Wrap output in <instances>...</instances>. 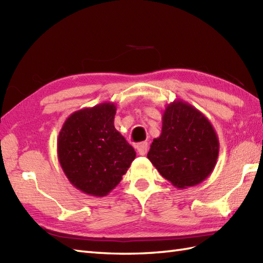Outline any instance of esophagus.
Listing matches in <instances>:
<instances>
[{"label":"esophagus","instance_id":"34e87169","mask_svg":"<svg viewBox=\"0 0 263 263\" xmlns=\"http://www.w3.org/2000/svg\"><path fill=\"white\" fill-rule=\"evenodd\" d=\"M136 148H137V152L139 153V155L143 156V155H146L147 152H148V143L147 142H140V143L137 144Z\"/></svg>","mask_w":263,"mask_h":263}]
</instances>
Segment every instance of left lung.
<instances>
[{
	"instance_id": "left-lung-1",
	"label": "left lung",
	"mask_w": 263,
	"mask_h": 263,
	"mask_svg": "<svg viewBox=\"0 0 263 263\" xmlns=\"http://www.w3.org/2000/svg\"><path fill=\"white\" fill-rule=\"evenodd\" d=\"M158 138L147 155L160 175L177 189L198 185L214 171L219 140L209 120L191 104L176 99L166 106Z\"/></svg>"
}]
</instances>
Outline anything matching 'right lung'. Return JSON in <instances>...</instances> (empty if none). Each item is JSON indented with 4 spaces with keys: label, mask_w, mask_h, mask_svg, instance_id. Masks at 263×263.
<instances>
[{
    "label": "right lung",
    "mask_w": 263,
    "mask_h": 263,
    "mask_svg": "<svg viewBox=\"0 0 263 263\" xmlns=\"http://www.w3.org/2000/svg\"><path fill=\"white\" fill-rule=\"evenodd\" d=\"M116 106L102 103L65 120L58 138V158L70 183L92 197H105L122 180L136 152L114 126Z\"/></svg>",
    "instance_id": "1"
}]
</instances>
